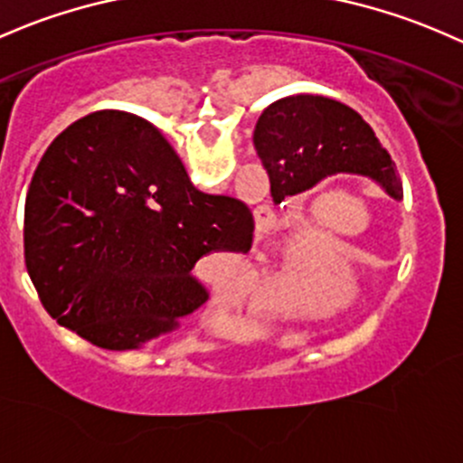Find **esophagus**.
<instances>
[{"label": "esophagus", "instance_id": "esophagus-1", "mask_svg": "<svg viewBox=\"0 0 463 463\" xmlns=\"http://www.w3.org/2000/svg\"><path fill=\"white\" fill-rule=\"evenodd\" d=\"M267 225H269V212H267V207H260V212H256V227L258 230H267Z\"/></svg>", "mask_w": 463, "mask_h": 463}]
</instances>
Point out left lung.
Instances as JSON below:
<instances>
[{
    "mask_svg": "<svg viewBox=\"0 0 463 463\" xmlns=\"http://www.w3.org/2000/svg\"><path fill=\"white\" fill-rule=\"evenodd\" d=\"M253 146L269 174L273 201L309 192L326 176L353 174L402 201L389 152L353 108L320 94H291L262 110Z\"/></svg>",
    "mask_w": 463,
    "mask_h": 463,
    "instance_id": "8db88e82",
    "label": "left lung"
}]
</instances>
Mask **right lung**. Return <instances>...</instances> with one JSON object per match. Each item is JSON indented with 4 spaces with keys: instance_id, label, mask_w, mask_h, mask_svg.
Instances as JSON below:
<instances>
[{
    "instance_id": "right-lung-1",
    "label": "right lung",
    "mask_w": 463,
    "mask_h": 463,
    "mask_svg": "<svg viewBox=\"0 0 463 463\" xmlns=\"http://www.w3.org/2000/svg\"><path fill=\"white\" fill-rule=\"evenodd\" d=\"M242 201L194 187L158 128L99 110L39 161L24 218L26 267L61 326L108 351L170 335L210 298L192 269L212 251H247Z\"/></svg>"
}]
</instances>
